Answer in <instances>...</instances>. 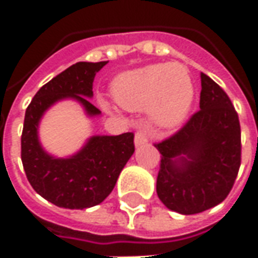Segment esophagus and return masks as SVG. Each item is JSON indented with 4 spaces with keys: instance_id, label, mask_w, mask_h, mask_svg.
Instances as JSON below:
<instances>
[{
    "instance_id": "obj_1",
    "label": "esophagus",
    "mask_w": 258,
    "mask_h": 258,
    "mask_svg": "<svg viewBox=\"0 0 258 258\" xmlns=\"http://www.w3.org/2000/svg\"><path fill=\"white\" fill-rule=\"evenodd\" d=\"M148 141H149V133H148V130L145 128L138 130V131H137V134H135V145L137 146L145 145Z\"/></svg>"
}]
</instances>
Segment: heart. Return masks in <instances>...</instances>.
I'll list each match as a JSON object with an SVG mask.
<instances>
[{"mask_svg": "<svg viewBox=\"0 0 258 258\" xmlns=\"http://www.w3.org/2000/svg\"><path fill=\"white\" fill-rule=\"evenodd\" d=\"M112 95L124 109H149L155 123L175 128L188 116L194 87L182 64H149L118 74L112 81Z\"/></svg>", "mask_w": 258, "mask_h": 258, "instance_id": "obj_1", "label": "heart"}]
</instances>
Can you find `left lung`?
Wrapping results in <instances>:
<instances>
[{
	"label": "left lung",
	"instance_id": "obj_1",
	"mask_svg": "<svg viewBox=\"0 0 258 258\" xmlns=\"http://www.w3.org/2000/svg\"><path fill=\"white\" fill-rule=\"evenodd\" d=\"M200 109L156 144L162 155L156 190L167 209L196 214L220 205L240 167V124L229 96L200 73Z\"/></svg>",
	"mask_w": 258,
	"mask_h": 258
}]
</instances>
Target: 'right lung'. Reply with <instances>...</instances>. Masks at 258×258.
I'll use <instances>...</instances> for the list:
<instances>
[{
	"label": "right lung",
	"mask_w": 258,
	"mask_h": 258,
	"mask_svg": "<svg viewBox=\"0 0 258 258\" xmlns=\"http://www.w3.org/2000/svg\"><path fill=\"white\" fill-rule=\"evenodd\" d=\"M107 62H77L37 91L26 109L22 131V163L37 194L58 207L88 209L110 195L121 170L133 156L134 134L95 135L83 149L66 159L48 155L38 141L42 114L62 99H76L88 116L101 110L90 102L95 74Z\"/></svg>",
	"instance_id": "1"
}]
</instances>
